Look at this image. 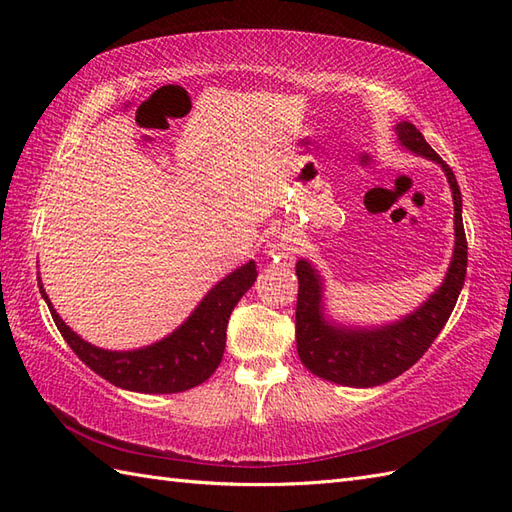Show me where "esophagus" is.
Returning a JSON list of instances; mask_svg holds the SVG:
<instances>
[{
    "label": "esophagus",
    "instance_id": "obj_1",
    "mask_svg": "<svg viewBox=\"0 0 512 512\" xmlns=\"http://www.w3.org/2000/svg\"><path fill=\"white\" fill-rule=\"evenodd\" d=\"M268 255L273 257V262L288 264V262H292V259H295V255H297V244L292 242V239H277V242L270 244Z\"/></svg>",
    "mask_w": 512,
    "mask_h": 512
}]
</instances>
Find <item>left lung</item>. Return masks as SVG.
<instances>
[{"label":"left lung","mask_w":512,"mask_h":512,"mask_svg":"<svg viewBox=\"0 0 512 512\" xmlns=\"http://www.w3.org/2000/svg\"><path fill=\"white\" fill-rule=\"evenodd\" d=\"M398 143L416 156L429 158L442 167L453 193L455 246L447 275L440 288L407 317L387 325L361 328L336 323L325 314L323 277L308 259L297 262V352L301 363L314 376L345 387H376L418 363L449 321L466 277V235L462 224V193L451 167L418 132L416 125H396Z\"/></svg>","instance_id":"8db88e82"}]
</instances>
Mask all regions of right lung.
Listing matches in <instances>:
<instances>
[{
    "label": "right lung",
    "mask_w": 512,
    "mask_h": 512,
    "mask_svg": "<svg viewBox=\"0 0 512 512\" xmlns=\"http://www.w3.org/2000/svg\"><path fill=\"white\" fill-rule=\"evenodd\" d=\"M255 279L257 266L250 259L244 266L235 268L231 275L217 281L180 328L165 339L127 352L103 350L83 341L54 310L41 279L39 290L61 336L92 372L105 378L107 383L138 391V394H178V391L202 385L220 365L226 347L228 319L237 301L255 284Z\"/></svg>",
    "instance_id": "1"
}]
</instances>
